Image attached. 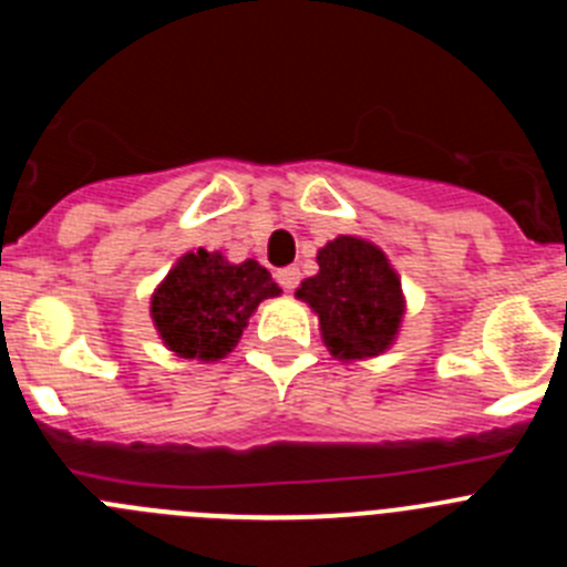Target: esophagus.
<instances>
[{"label":"esophagus","mask_w":567,"mask_h":567,"mask_svg":"<svg viewBox=\"0 0 567 567\" xmlns=\"http://www.w3.org/2000/svg\"><path fill=\"white\" fill-rule=\"evenodd\" d=\"M278 284H280V287H284V289H287V292H292V289L300 284V269H298V267L280 269V272H278Z\"/></svg>","instance_id":"1"}]
</instances>
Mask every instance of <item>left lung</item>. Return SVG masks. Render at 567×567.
<instances>
[{"label":"left lung","mask_w":567,"mask_h":567,"mask_svg":"<svg viewBox=\"0 0 567 567\" xmlns=\"http://www.w3.org/2000/svg\"><path fill=\"white\" fill-rule=\"evenodd\" d=\"M295 298L318 315L320 338L334 360L378 358L392 349L405 315L400 275L383 249L358 235H338L318 249V275Z\"/></svg>","instance_id":"8db88e82"}]
</instances>
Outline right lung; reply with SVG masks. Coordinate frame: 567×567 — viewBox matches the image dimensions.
<instances>
[{"label": "right lung", "mask_w": 567, "mask_h": 567, "mask_svg": "<svg viewBox=\"0 0 567 567\" xmlns=\"http://www.w3.org/2000/svg\"><path fill=\"white\" fill-rule=\"evenodd\" d=\"M280 287L258 260L233 264L221 252L189 249L150 298V318L169 352L215 363L238 346L260 300Z\"/></svg>", "instance_id": "1"}]
</instances>
